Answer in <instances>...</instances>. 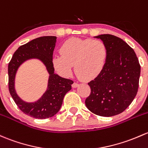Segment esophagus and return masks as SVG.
<instances>
[{
    "label": "esophagus",
    "mask_w": 148,
    "mask_h": 148,
    "mask_svg": "<svg viewBox=\"0 0 148 148\" xmlns=\"http://www.w3.org/2000/svg\"><path fill=\"white\" fill-rule=\"evenodd\" d=\"M79 85V84L78 83V82H74V83L72 84V87L73 88H77Z\"/></svg>",
    "instance_id": "1"
}]
</instances>
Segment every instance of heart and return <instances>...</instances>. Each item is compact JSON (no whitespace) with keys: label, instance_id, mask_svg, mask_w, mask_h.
Listing matches in <instances>:
<instances>
[{"label":"heart","instance_id":"1","mask_svg":"<svg viewBox=\"0 0 148 148\" xmlns=\"http://www.w3.org/2000/svg\"><path fill=\"white\" fill-rule=\"evenodd\" d=\"M61 55H55L52 63L54 69L62 76L72 73L74 64L79 75L88 80L103 69L108 58L106 45L100 40L71 38L60 49Z\"/></svg>","mask_w":148,"mask_h":148}]
</instances>
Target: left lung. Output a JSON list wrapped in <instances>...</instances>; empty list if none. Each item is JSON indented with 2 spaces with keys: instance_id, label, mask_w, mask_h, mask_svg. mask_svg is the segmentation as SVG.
<instances>
[{
  "instance_id": "left-lung-1",
  "label": "left lung",
  "mask_w": 148,
  "mask_h": 148,
  "mask_svg": "<svg viewBox=\"0 0 148 148\" xmlns=\"http://www.w3.org/2000/svg\"><path fill=\"white\" fill-rule=\"evenodd\" d=\"M94 37L106 45L108 58L99 75L88 83L91 94L85 104L94 114L110 117L125 111L136 97L140 66L134 50L122 39L108 34Z\"/></svg>"
}]
</instances>
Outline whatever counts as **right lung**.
<instances>
[{
  "label": "right lung",
  "mask_w": 148,
  "mask_h": 148,
  "mask_svg": "<svg viewBox=\"0 0 148 148\" xmlns=\"http://www.w3.org/2000/svg\"><path fill=\"white\" fill-rule=\"evenodd\" d=\"M57 37L44 36L34 39L20 47L13 54L8 64V88L12 99L25 114L38 119L54 116L60 111L65 94L71 89L72 80L63 78L54 73L52 63ZM36 58L46 66L49 74L46 92L34 102H27L20 99L14 88L16 71L25 61Z\"/></svg>",
  "instance_id": "add662e5"
}]
</instances>
